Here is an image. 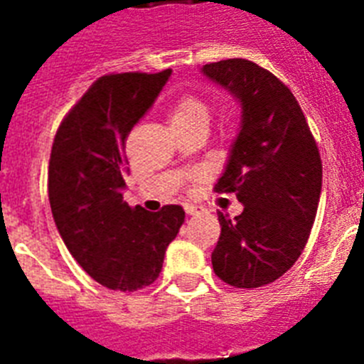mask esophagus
<instances>
[{"label": "esophagus", "mask_w": 364, "mask_h": 364, "mask_svg": "<svg viewBox=\"0 0 364 364\" xmlns=\"http://www.w3.org/2000/svg\"><path fill=\"white\" fill-rule=\"evenodd\" d=\"M185 211H187L188 215H196V213L200 211V208L194 204H185Z\"/></svg>", "instance_id": "esophagus-1"}]
</instances>
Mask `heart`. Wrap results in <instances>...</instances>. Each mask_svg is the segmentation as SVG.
<instances>
[{"label": "heart", "instance_id": "1", "mask_svg": "<svg viewBox=\"0 0 364 364\" xmlns=\"http://www.w3.org/2000/svg\"><path fill=\"white\" fill-rule=\"evenodd\" d=\"M198 121H210V107L198 96H194V94L181 96L171 107V124H191V122Z\"/></svg>", "mask_w": 364, "mask_h": 364}]
</instances>
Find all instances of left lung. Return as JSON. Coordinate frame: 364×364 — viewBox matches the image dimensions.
<instances>
[{"label": "left lung", "instance_id": "obj_1", "mask_svg": "<svg viewBox=\"0 0 364 364\" xmlns=\"http://www.w3.org/2000/svg\"><path fill=\"white\" fill-rule=\"evenodd\" d=\"M202 73L242 107L215 193H234L243 211L234 221L219 211L211 264L232 287H262L282 277L308 242L321 194L319 151L296 98L270 71L230 58L205 64Z\"/></svg>", "mask_w": 364, "mask_h": 364}]
</instances>
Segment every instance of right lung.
<instances>
[{
	"instance_id": "1",
	"label": "right lung",
	"mask_w": 364,
	"mask_h": 364,
	"mask_svg": "<svg viewBox=\"0 0 364 364\" xmlns=\"http://www.w3.org/2000/svg\"><path fill=\"white\" fill-rule=\"evenodd\" d=\"M171 70L104 75L68 113L48 162V200L65 247L88 276L113 291H137L159 277L185 211L159 213L122 200L124 141L145 117Z\"/></svg>"
}]
</instances>
